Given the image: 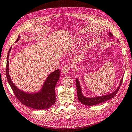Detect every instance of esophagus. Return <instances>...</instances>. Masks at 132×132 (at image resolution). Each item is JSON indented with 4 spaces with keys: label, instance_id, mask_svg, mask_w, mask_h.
Returning a JSON list of instances; mask_svg holds the SVG:
<instances>
[{
    "label": "esophagus",
    "instance_id": "obj_1",
    "mask_svg": "<svg viewBox=\"0 0 132 132\" xmlns=\"http://www.w3.org/2000/svg\"><path fill=\"white\" fill-rule=\"evenodd\" d=\"M70 70V66L67 64V65H64L62 67L61 71L63 74H66L69 73V71Z\"/></svg>",
    "mask_w": 132,
    "mask_h": 132
}]
</instances>
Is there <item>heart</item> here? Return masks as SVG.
Here are the masks:
<instances>
[{"label": "heart", "mask_w": 132, "mask_h": 132, "mask_svg": "<svg viewBox=\"0 0 132 132\" xmlns=\"http://www.w3.org/2000/svg\"><path fill=\"white\" fill-rule=\"evenodd\" d=\"M78 42V39H75L74 40V43H77Z\"/></svg>", "instance_id": "heart-1"}]
</instances>
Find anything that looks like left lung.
<instances>
[{"label":"left lung","mask_w":132,"mask_h":132,"mask_svg":"<svg viewBox=\"0 0 132 132\" xmlns=\"http://www.w3.org/2000/svg\"><path fill=\"white\" fill-rule=\"evenodd\" d=\"M109 35L110 37H112V35L111 34V33L109 32ZM122 80L123 78H122L120 84H119V85L118 86V87L117 88V89H116V90L114 91L113 92L110 93L109 95L102 96H97L95 97H86L83 96L82 91H81V89L80 82H79L78 79L76 78V82L77 87V96L79 101H80L82 104L87 105V106H93V105H96L99 103H101L106 102L107 100L110 99H112V98H113L116 95L117 92H118L119 88H120L121 84L122 82Z\"/></svg>","instance_id":"left-lung-1"}]
</instances>
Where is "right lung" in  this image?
Here are the masks:
<instances>
[{
    "label": "right lung",
    "mask_w": 132,
    "mask_h": 132,
    "mask_svg": "<svg viewBox=\"0 0 132 132\" xmlns=\"http://www.w3.org/2000/svg\"><path fill=\"white\" fill-rule=\"evenodd\" d=\"M20 37L18 36L16 42L20 40ZM11 50V47L7 56V64L6 68V77L8 82L10 85L16 98L21 103L26 106L29 107L37 110H44L52 106L55 103V87L60 77V71L59 69L53 71L48 76L43 84L42 89L36 93H28L19 89L14 84L9 75V57Z\"/></svg>",
    "instance_id": "obj_1"
}]
</instances>
